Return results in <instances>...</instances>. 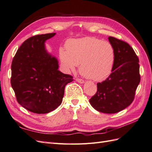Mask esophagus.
I'll list each match as a JSON object with an SVG mask.
<instances>
[{"label":"esophagus","instance_id":"obj_1","mask_svg":"<svg viewBox=\"0 0 152 152\" xmlns=\"http://www.w3.org/2000/svg\"><path fill=\"white\" fill-rule=\"evenodd\" d=\"M76 81H77V82L78 83H85V81H84V80H81V79H80V78H76Z\"/></svg>","mask_w":152,"mask_h":152}]
</instances>
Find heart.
<instances>
[{"label": "heart", "mask_w": 152, "mask_h": 152, "mask_svg": "<svg viewBox=\"0 0 152 152\" xmlns=\"http://www.w3.org/2000/svg\"><path fill=\"white\" fill-rule=\"evenodd\" d=\"M60 56L68 71H74L80 65L81 73L96 81H102L108 77L115 62L113 45L94 37L69 40L66 45V51L61 50Z\"/></svg>", "instance_id": "b5f03b06"}]
</instances>
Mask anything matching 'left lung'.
Returning a JSON list of instances; mask_svg holds the SVG:
<instances>
[{"mask_svg":"<svg viewBox=\"0 0 152 152\" xmlns=\"http://www.w3.org/2000/svg\"><path fill=\"white\" fill-rule=\"evenodd\" d=\"M108 40L115 50L113 70L107 80L97 84L98 91L89 102L98 112L115 114L133 102L141 77L138 57L132 47L112 37Z\"/></svg>","mask_w":152,"mask_h":152,"instance_id":"1","label":"left lung"}]
</instances>
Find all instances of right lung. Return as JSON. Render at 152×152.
Returning a JSON list of instances; mask_svg holds the SVG:
<instances>
[{
    "label": "right lung",
    "instance_id": "add662e5",
    "mask_svg": "<svg viewBox=\"0 0 152 152\" xmlns=\"http://www.w3.org/2000/svg\"><path fill=\"white\" fill-rule=\"evenodd\" d=\"M56 33L28 38L17 50L11 64V84L18 103L35 114L55 110L72 77L58 70L57 58L48 53L45 41Z\"/></svg>",
    "mask_w": 152,
    "mask_h": 152
}]
</instances>
